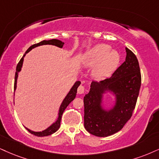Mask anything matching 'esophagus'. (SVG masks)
Returning <instances> with one entry per match:
<instances>
[{"label":"esophagus","mask_w":159,"mask_h":159,"mask_svg":"<svg viewBox=\"0 0 159 159\" xmlns=\"http://www.w3.org/2000/svg\"><path fill=\"white\" fill-rule=\"evenodd\" d=\"M77 92L80 94H83V93H85V87L83 85H80L77 89Z\"/></svg>","instance_id":"esophagus-1"}]
</instances>
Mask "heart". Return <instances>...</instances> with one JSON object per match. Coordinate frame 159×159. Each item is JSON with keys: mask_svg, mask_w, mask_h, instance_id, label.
Listing matches in <instances>:
<instances>
[{"mask_svg": "<svg viewBox=\"0 0 159 159\" xmlns=\"http://www.w3.org/2000/svg\"><path fill=\"white\" fill-rule=\"evenodd\" d=\"M120 62L117 51L107 44H97L85 53L83 63L86 67L93 66L92 73L96 78L103 79L112 74Z\"/></svg>", "mask_w": 159, "mask_h": 159, "instance_id": "heart-1", "label": "heart"}]
</instances>
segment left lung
<instances>
[{"instance_id":"left-lung-1","label":"left lung","mask_w":159,"mask_h":159,"mask_svg":"<svg viewBox=\"0 0 159 159\" xmlns=\"http://www.w3.org/2000/svg\"><path fill=\"white\" fill-rule=\"evenodd\" d=\"M125 50V61L111 77L92 82L89 93L84 97V126L96 136L106 137L121 130L136 107L142 82L139 64L134 53ZM107 92L115 96V103L106 110L102 103Z\"/></svg>"}]
</instances>
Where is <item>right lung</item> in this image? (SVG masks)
<instances>
[{
  "label": "right lung",
  "instance_id": "1",
  "mask_svg": "<svg viewBox=\"0 0 159 159\" xmlns=\"http://www.w3.org/2000/svg\"><path fill=\"white\" fill-rule=\"evenodd\" d=\"M43 45H52V46H57L59 48H62V46H63L64 45V43L62 42L61 40H57V39H52V40H43L41 41V42L38 43L34 44L32 45V46L29 47L28 49H27L26 52H25L24 55L23 56V57L20 59V62H18V64H17V66L16 72H15V85H14V90H15V91L16 90V88H17V76H18V73L20 71L21 68H22L23 58H24L25 54H26L28 52H30L32 48H36V47L40 46H43ZM80 84H81V83H80V81H76V83H74L73 87L70 89V91L68 93V94L66 95V97H65V99H63V101H62L61 105H60V109H59L58 118L57 119L55 122L53 123L51 126L48 127V128L46 129V130L40 131V132H34V131L29 130V129L27 128V127H25L26 130H28L29 133H31V134L34 135V136H49V135L53 134L54 133H55L60 127V121H61L62 113H63L64 111L66 110V107H68V105H69V104L74 99H75L76 92H77V88L79 87Z\"/></svg>",
  "mask_w": 159,
  "mask_h": 159
}]
</instances>
